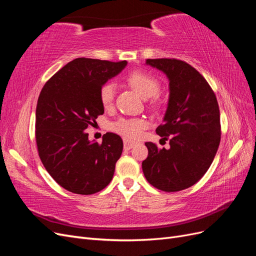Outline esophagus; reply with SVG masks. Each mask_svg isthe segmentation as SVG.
Returning <instances> with one entry per match:
<instances>
[{
	"label": "esophagus",
	"mask_w": 256,
	"mask_h": 256,
	"mask_svg": "<svg viewBox=\"0 0 256 256\" xmlns=\"http://www.w3.org/2000/svg\"><path fill=\"white\" fill-rule=\"evenodd\" d=\"M136 144V142H131V141L125 140V141H124V148L129 150L132 148V147H134Z\"/></svg>",
	"instance_id": "obj_1"
}]
</instances>
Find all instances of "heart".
<instances>
[{"label": "heart", "mask_w": 256, "mask_h": 256, "mask_svg": "<svg viewBox=\"0 0 256 256\" xmlns=\"http://www.w3.org/2000/svg\"><path fill=\"white\" fill-rule=\"evenodd\" d=\"M128 83L138 95L144 99H150L156 96L160 90V83L154 76L145 72H134L130 74ZM116 86L113 82H106L104 84L99 92L100 102L102 106H110L115 97ZM147 127V122L140 118H120L112 125V129L128 138H136L141 136L142 131Z\"/></svg>", "instance_id": "obj_1"}]
</instances>
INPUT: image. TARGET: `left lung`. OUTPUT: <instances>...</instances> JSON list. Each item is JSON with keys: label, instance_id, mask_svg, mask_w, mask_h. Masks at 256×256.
Here are the masks:
<instances>
[{"label": "left lung", "instance_id": "obj_1", "mask_svg": "<svg viewBox=\"0 0 256 256\" xmlns=\"http://www.w3.org/2000/svg\"><path fill=\"white\" fill-rule=\"evenodd\" d=\"M168 79V102L156 132L170 148L146 142L148 156L142 162L144 176L166 192L187 189L210 166L220 144V111L214 90L204 76L186 62L146 60Z\"/></svg>", "mask_w": 256, "mask_h": 256}]
</instances>
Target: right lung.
Wrapping results in <instances>:
<instances>
[{"instance_id": "right-lung-1", "label": "right lung", "mask_w": 256, "mask_h": 256, "mask_svg": "<svg viewBox=\"0 0 256 256\" xmlns=\"http://www.w3.org/2000/svg\"><path fill=\"white\" fill-rule=\"evenodd\" d=\"M126 66V60L76 58L44 84L38 97L40 158L53 180L72 193L94 194L112 180L122 152L120 136L108 132L98 144L85 130L104 112L100 88Z\"/></svg>"}]
</instances>
